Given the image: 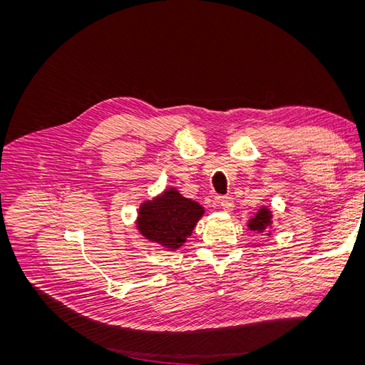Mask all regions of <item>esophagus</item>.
I'll list each match as a JSON object with an SVG mask.
<instances>
[{
  "label": "esophagus",
  "mask_w": 365,
  "mask_h": 365,
  "mask_svg": "<svg viewBox=\"0 0 365 365\" xmlns=\"http://www.w3.org/2000/svg\"><path fill=\"white\" fill-rule=\"evenodd\" d=\"M215 201H216L217 205L222 207V208L225 210V212H230V210L233 208V197H230V196L217 195V196L215 197Z\"/></svg>",
  "instance_id": "obj_1"
}]
</instances>
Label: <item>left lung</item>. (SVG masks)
<instances>
[{
    "label": "left lung",
    "instance_id": "left-lung-1",
    "mask_svg": "<svg viewBox=\"0 0 365 365\" xmlns=\"http://www.w3.org/2000/svg\"><path fill=\"white\" fill-rule=\"evenodd\" d=\"M271 217L272 216H271L268 208H260L259 212L256 213V216H254L248 222V227L254 231H257V233H263L264 230L269 228Z\"/></svg>",
    "mask_w": 365,
    "mask_h": 365
}]
</instances>
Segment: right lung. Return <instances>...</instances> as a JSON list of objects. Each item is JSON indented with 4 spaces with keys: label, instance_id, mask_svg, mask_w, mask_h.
Instances as JSON below:
<instances>
[{
    "label": "right lung",
    "instance_id": "add662e5",
    "mask_svg": "<svg viewBox=\"0 0 365 365\" xmlns=\"http://www.w3.org/2000/svg\"><path fill=\"white\" fill-rule=\"evenodd\" d=\"M202 215L204 208L196 201L181 196L178 190H165L140 207L137 225L146 239L176 250L192 235Z\"/></svg>",
    "mask_w": 365,
    "mask_h": 365
}]
</instances>
